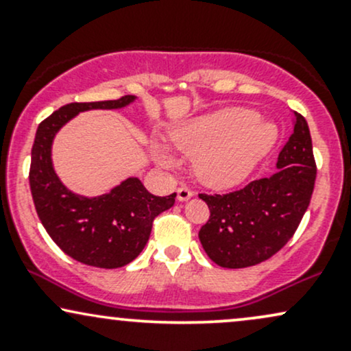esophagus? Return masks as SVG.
Masks as SVG:
<instances>
[{
    "label": "esophagus",
    "instance_id": "esophagus-1",
    "mask_svg": "<svg viewBox=\"0 0 351 351\" xmlns=\"http://www.w3.org/2000/svg\"><path fill=\"white\" fill-rule=\"evenodd\" d=\"M193 196V189L191 188H188V186H180L178 188V199L180 201H186V199H189Z\"/></svg>",
    "mask_w": 351,
    "mask_h": 351
}]
</instances>
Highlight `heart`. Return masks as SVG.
Returning <instances> with one entry per match:
<instances>
[{
  "label": "heart",
  "instance_id": "heart-1",
  "mask_svg": "<svg viewBox=\"0 0 351 351\" xmlns=\"http://www.w3.org/2000/svg\"><path fill=\"white\" fill-rule=\"evenodd\" d=\"M259 120L251 108H226L183 125L171 140L189 158H199L196 173L201 181L215 188H231L247 178L276 143V127ZM155 153L163 167L176 165L163 147H156Z\"/></svg>",
  "mask_w": 351,
  "mask_h": 351
}]
</instances>
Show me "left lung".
Listing matches in <instances>:
<instances>
[{
	"label": "left lung",
	"mask_w": 351,
	"mask_h": 351,
	"mask_svg": "<svg viewBox=\"0 0 351 351\" xmlns=\"http://www.w3.org/2000/svg\"><path fill=\"white\" fill-rule=\"evenodd\" d=\"M317 178L307 120L293 110V132L277 156V171L223 195L199 193L209 219L199 241L213 263L226 269L261 264L295 234Z\"/></svg>",
	"instance_id": "1"
}]
</instances>
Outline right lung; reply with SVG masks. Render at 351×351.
<instances>
[{
  "mask_svg": "<svg viewBox=\"0 0 351 351\" xmlns=\"http://www.w3.org/2000/svg\"><path fill=\"white\" fill-rule=\"evenodd\" d=\"M134 100L123 95L102 102H72L39 123L31 150L29 186L34 208L51 239L79 263L100 269L123 267L147 244L153 219L175 204L176 193L155 196L142 181L128 178L108 195L84 198L69 191L51 162L56 132L79 112L120 108Z\"/></svg>",
  "mask_w": 351,
  "mask_h": 351,
  "instance_id": "1",
  "label": "right lung"
}]
</instances>
